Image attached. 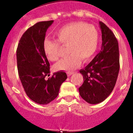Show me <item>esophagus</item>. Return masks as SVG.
Here are the masks:
<instances>
[{
    "label": "esophagus",
    "mask_w": 133,
    "mask_h": 133,
    "mask_svg": "<svg viewBox=\"0 0 133 133\" xmlns=\"http://www.w3.org/2000/svg\"><path fill=\"white\" fill-rule=\"evenodd\" d=\"M74 73H75V72H68L67 73V75H68V77H70L71 75H72Z\"/></svg>",
    "instance_id": "esophagus-1"
}]
</instances>
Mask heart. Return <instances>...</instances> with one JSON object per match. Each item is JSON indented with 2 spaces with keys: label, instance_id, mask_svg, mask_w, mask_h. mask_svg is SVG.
Listing matches in <instances>:
<instances>
[{
  "label": "heart",
  "instance_id": "heart-1",
  "mask_svg": "<svg viewBox=\"0 0 133 133\" xmlns=\"http://www.w3.org/2000/svg\"><path fill=\"white\" fill-rule=\"evenodd\" d=\"M56 41L46 38L43 50L46 58L56 61L59 57L60 44L68 45V56L61 59L54 65L56 71H71L81 64V60L88 62L97 53L99 36L97 29L84 22H73L59 28L55 33Z\"/></svg>",
  "mask_w": 133,
  "mask_h": 133
}]
</instances>
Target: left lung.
<instances>
[{
  "label": "left lung",
  "instance_id": "8db88e82",
  "mask_svg": "<svg viewBox=\"0 0 133 133\" xmlns=\"http://www.w3.org/2000/svg\"><path fill=\"white\" fill-rule=\"evenodd\" d=\"M102 45L99 54L84 69L79 71L83 83L79 88L86 102L97 104L103 101L112 92L119 71V52L117 39L109 28L99 22Z\"/></svg>",
  "mask_w": 133,
  "mask_h": 133
}]
</instances>
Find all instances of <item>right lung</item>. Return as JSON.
I'll return each instance as SVG.
<instances>
[{"label": "right lung", "instance_id": "obj_1", "mask_svg": "<svg viewBox=\"0 0 133 133\" xmlns=\"http://www.w3.org/2000/svg\"><path fill=\"white\" fill-rule=\"evenodd\" d=\"M53 21L38 22L26 30L20 39L16 59L18 76L26 95L38 104H48L58 96L66 73L59 71L50 76V63L43 50L46 31Z\"/></svg>", "mask_w": 133, "mask_h": 133}]
</instances>
